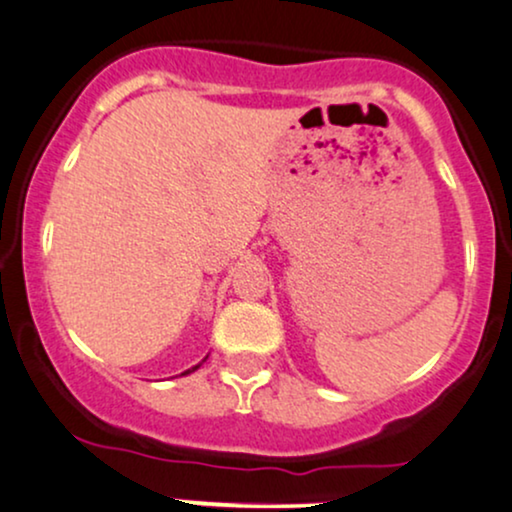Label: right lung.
<instances>
[{"label": "right lung", "instance_id": "add662e5", "mask_svg": "<svg viewBox=\"0 0 512 512\" xmlns=\"http://www.w3.org/2000/svg\"><path fill=\"white\" fill-rule=\"evenodd\" d=\"M205 360H207V357H205ZM205 360H202V362H205ZM202 362H200V365H202ZM200 365H195V367H190V369H186V372H183V377H186V374H190V372H195V369H197V367H200Z\"/></svg>", "mask_w": 512, "mask_h": 512}]
</instances>
